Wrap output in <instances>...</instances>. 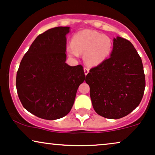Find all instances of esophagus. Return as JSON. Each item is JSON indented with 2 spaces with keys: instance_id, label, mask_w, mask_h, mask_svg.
Listing matches in <instances>:
<instances>
[{
  "instance_id": "1",
  "label": "esophagus",
  "mask_w": 155,
  "mask_h": 155,
  "mask_svg": "<svg viewBox=\"0 0 155 155\" xmlns=\"http://www.w3.org/2000/svg\"><path fill=\"white\" fill-rule=\"evenodd\" d=\"M84 74H85V75H87L88 73H89V68L84 67Z\"/></svg>"
}]
</instances>
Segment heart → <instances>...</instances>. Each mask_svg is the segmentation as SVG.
Segmentation results:
<instances>
[{"mask_svg":"<svg viewBox=\"0 0 155 155\" xmlns=\"http://www.w3.org/2000/svg\"><path fill=\"white\" fill-rule=\"evenodd\" d=\"M111 50L112 41L109 37L90 30L76 33L72 38L71 44L67 47L71 56L77 57L84 53V60L89 66L103 63L108 58Z\"/></svg>","mask_w":155,"mask_h":155,"instance_id":"obj_1","label":"heart"}]
</instances>
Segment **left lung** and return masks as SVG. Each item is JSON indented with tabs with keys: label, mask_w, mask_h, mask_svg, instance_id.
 Returning <instances> with one entry per match:
<instances>
[{
	"label": "left lung",
	"mask_w": 155,
	"mask_h": 155,
	"mask_svg": "<svg viewBox=\"0 0 155 155\" xmlns=\"http://www.w3.org/2000/svg\"><path fill=\"white\" fill-rule=\"evenodd\" d=\"M111 56L91 68L86 77L96 112L107 119L122 118L138 107L145 88L142 59L132 43L114 38Z\"/></svg>",
	"instance_id": "8db88e82"
}]
</instances>
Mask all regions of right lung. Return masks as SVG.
<instances>
[{
	"instance_id": "add662e5",
	"label": "right lung",
	"mask_w": 155,
	"mask_h": 155,
	"mask_svg": "<svg viewBox=\"0 0 155 155\" xmlns=\"http://www.w3.org/2000/svg\"><path fill=\"white\" fill-rule=\"evenodd\" d=\"M69 27H55L38 35L21 60L16 89L23 107L39 118L54 120L68 114L85 80L83 66L66 64Z\"/></svg>"
}]
</instances>
